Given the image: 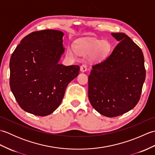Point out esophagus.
Here are the masks:
<instances>
[{
  "label": "esophagus",
  "instance_id": "esophagus-1",
  "mask_svg": "<svg viewBox=\"0 0 155 155\" xmlns=\"http://www.w3.org/2000/svg\"><path fill=\"white\" fill-rule=\"evenodd\" d=\"M87 70V66L86 64H83L81 67V72H85Z\"/></svg>",
  "mask_w": 155,
  "mask_h": 155
}]
</instances>
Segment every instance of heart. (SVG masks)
<instances>
[{"mask_svg": "<svg viewBox=\"0 0 155 155\" xmlns=\"http://www.w3.org/2000/svg\"><path fill=\"white\" fill-rule=\"evenodd\" d=\"M111 45L107 41L91 40L78 42L75 44V50L81 55H87L96 52L98 58L104 57L110 51ZM67 54L71 57L75 56L74 48L70 47L67 49Z\"/></svg>", "mask_w": 155, "mask_h": 155, "instance_id": "b5f03b06", "label": "heart"}]
</instances>
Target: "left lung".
Instances as JSON below:
<instances>
[{"label": "left lung", "instance_id": "1", "mask_svg": "<svg viewBox=\"0 0 155 155\" xmlns=\"http://www.w3.org/2000/svg\"><path fill=\"white\" fill-rule=\"evenodd\" d=\"M111 35L119 43L106 59L93 65L88 76V99L107 117L120 116L136 106L146 77L140 48L124 33Z\"/></svg>", "mask_w": 155, "mask_h": 155}]
</instances>
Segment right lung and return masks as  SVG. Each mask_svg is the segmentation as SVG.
Here are the masks:
<instances>
[{"label": "right lung", "mask_w": 155, "mask_h": 155, "mask_svg": "<svg viewBox=\"0 0 155 155\" xmlns=\"http://www.w3.org/2000/svg\"><path fill=\"white\" fill-rule=\"evenodd\" d=\"M64 33L56 30L31 32L22 39L10 60V87L22 109L44 117L61 104L78 65L58 64L64 53Z\"/></svg>", "instance_id": "obj_1"}]
</instances>
